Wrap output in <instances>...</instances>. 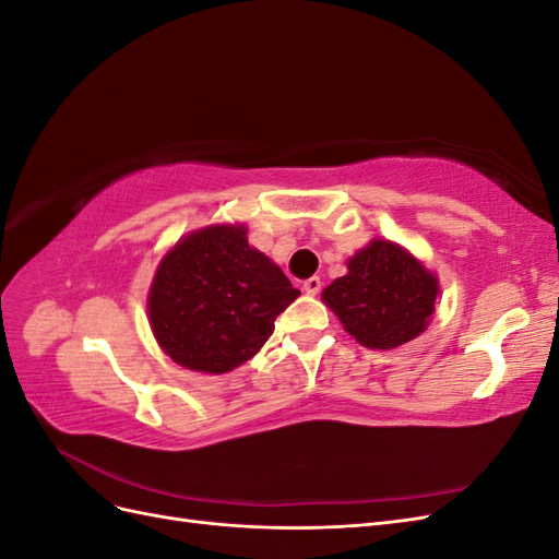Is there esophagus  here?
<instances>
[{
    "label": "esophagus",
    "instance_id": "obj_1",
    "mask_svg": "<svg viewBox=\"0 0 559 559\" xmlns=\"http://www.w3.org/2000/svg\"><path fill=\"white\" fill-rule=\"evenodd\" d=\"M302 289H306V294H310V296H317L321 292V280L319 277H308L306 282H302Z\"/></svg>",
    "mask_w": 559,
    "mask_h": 559
}]
</instances>
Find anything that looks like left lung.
Returning <instances> with one entry per match:
<instances>
[{
	"mask_svg": "<svg viewBox=\"0 0 559 559\" xmlns=\"http://www.w3.org/2000/svg\"><path fill=\"white\" fill-rule=\"evenodd\" d=\"M347 267L349 273L326 286L321 298L361 345L392 349L427 329L438 282L408 251L376 240Z\"/></svg>",
	"mask_w": 559,
	"mask_h": 559,
	"instance_id": "left-lung-1",
	"label": "left lung"
}]
</instances>
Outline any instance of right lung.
Instances as JSON below:
<instances>
[{
  "instance_id": "1",
  "label": "right lung",
  "mask_w": 559,
  "mask_h": 559,
  "mask_svg": "<svg viewBox=\"0 0 559 559\" xmlns=\"http://www.w3.org/2000/svg\"><path fill=\"white\" fill-rule=\"evenodd\" d=\"M298 296L282 270L249 247L245 226H210L167 251L148 292V317L179 366L218 376L249 361Z\"/></svg>"
}]
</instances>
